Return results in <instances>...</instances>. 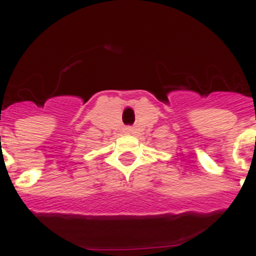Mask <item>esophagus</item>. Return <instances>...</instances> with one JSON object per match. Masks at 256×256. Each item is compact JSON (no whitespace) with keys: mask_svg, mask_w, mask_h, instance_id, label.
Instances as JSON below:
<instances>
[{"mask_svg":"<svg viewBox=\"0 0 256 256\" xmlns=\"http://www.w3.org/2000/svg\"><path fill=\"white\" fill-rule=\"evenodd\" d=\"M132 131H134V130H132V128H125V132H128V134H130V132H132Z\"/></svg>","mask_w":256,"mask_h":256,"instance_id":"1","label":"esophagus"}]
</instances>
